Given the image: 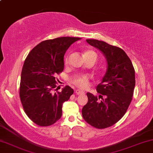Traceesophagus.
<instances>
[{
  "mask_svg": "<svg viewBox=\"0 0 153 153\" xmlns=\"http://www.w3.org/2000/svg\"><path fill=\"white\" fill-rule=\"evenodd\" d=\"M75 93H76L77 95H80V94H84V92L81 91V90H79V89H76V91H75Z\"/></svg>",
  "mask_w": 153,
  "mask_h": 153,
  "instance_id": "1",
  "label": "esophagus"
}]
</instances>
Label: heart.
I'll return each mask as SVG.
<instances>
[{"label":"heart","instance_id":"obj_1","mask_svg":"<svg viewBox=\"0 0 153 153\" xmlns=\"http://www.w3.org/2000/svg\"><path fill=\"white\" fill-rule=\"evenodd\" d=\"M84 56H85L86 60L92 59L94 61H97V54L93 50H87L84 53ZM69 56L67 55L65 56V65H67L69 63ZM90 76L87 74H79L76 75L74 78L73 79V83L75 85L78 86L80 88H85L88 86V83H89Z\"/></svg>","mask_w":153,"mask_h":153}]
</instances>
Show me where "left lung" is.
<instances>
[{"instance_id": "1", "label": "left lung", "mask_w": 153, "mask_h": 153, "mask_svg": "<svg viewBox=\"0 0 153 153\" xmlns=\"http://www.w3.org/2000/svg\"><path fill=\"white\" fill-rule=\"evenodd\" d=\"M99 49L107 61V71L97 86L99 97L87 93L88 102L83 107L86 123L98 129L114 125L125 115L133 99L135 85V69L122 49L97 39H86Z\"/></svg>"}]
</instances>
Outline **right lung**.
<instances>
[{"label":"right lung","instance_id":"obj_1","mask_svg":"<svg viewBox=\"0 0 153 153\" xmlns=\"http://www.w3.org/2000/svg\"><path fill=\"white\" fill-rule=\"evenodd\" d=\"M79 37H62L42 41L30 51L21 72L20 99L24 111L39 126H49L61 118L62 104L74 93L69 86L56 90L55 77L63 71L64 55Z\"/></svg>","mask_w":153,"mask_h":153}]
</instances>
